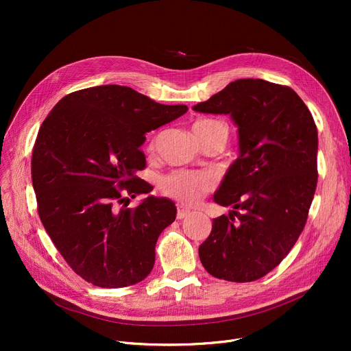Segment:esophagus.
Listing matches in <instances>:
<instances>
[{
    "label": "esophagus",
    "mask_w": 351,
    "mask_h": 351,
    "mask_svg": "<svg viewBox=\"0 0 351 351\" xmlns=\"http://www.w3.org/2000/svg\"><path fill=\"white\" fill-rule=\"evenodd\" d=\"M189 215H191V209L189 208L183 206V205H178V213H176L178 219H183V217H186Z\"/></svg>",
    "instance_id": "34e87169"
}]
</instances>
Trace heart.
<instances>
[{"mask_svg": "<svg viewBox=\"0 0 351 351\" xmlns=\"http://www.w3.org/2000/svg\"><path fill=\"white\" fill-rule=\"evenodd\" d=\"M195 134L223 132L228 136V125L216 119H199L193 123ZM154 147V142L151 143ZM215 188V178L206 172L175 171L166 175L160 182V189L166 196L178 199L183 204H196Z\"/></svg>", "mask_w": 351, "mask_h": 351, "instance_id": "1", "label": "heart"}]
</instances>
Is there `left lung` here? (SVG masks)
<instances>
[{
    "label": "left lung",
    "mask_w": 351,
    "mask_h": 351,
    "mask_svg": "<svg viewBox=\"0 0 351 351\" xmlns=\"http://www.w3.org/2000/svg\"><path fill=\"white\" fill-rule=\"evenodd\" d=\"M193 110L230 115L241 152L213 196L234 210L213 219L200 262L217 279L257 280L280 265L307 222L317 186L315 119L291 88L252 78Z\"/></svg>",
    "instance_id": "8db88e82"
}]
</instances>
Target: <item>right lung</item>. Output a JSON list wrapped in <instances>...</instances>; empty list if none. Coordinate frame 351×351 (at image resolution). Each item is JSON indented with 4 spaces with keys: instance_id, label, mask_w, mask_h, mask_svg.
I'll list each match as a JSON object with an SVG mask.
<instances>
[{
    "instance_id": "obj_1",
    "label": "right lung",
    "mask_w": 351,
    "mask_h": 351,
    "mask_svg": "<svg viewBox=\"0 0 351 351\" xmlns=\"http://www.w3.org/2000/svg\"><path fill=\"white\" fill-rule=\"evenodd\" d=\"M186 110L129 86L101 85L71 92L43 122L31 160L38 215L65 262L88 283L126 287L154 269L156 241L176 206L147 196L131 209L125 195L154 189L136 176L146 165L145 134Z\"/></svg>"
}]
</instances>
